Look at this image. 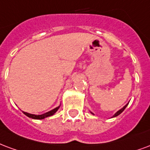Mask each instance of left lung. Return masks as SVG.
I'll list each match as a JSON object with an SVG mask.
<instances>
[{"mask_svg": "<svg viewBox=\"0 0 150 150\" xmlns=\"http://www.w3.org/2000/svg\"><path fill=\"white\" fill-rule=\"evenodd\" d=\"M128 104H129V103H127V104H126V105H125V106H123V107H122V109H120V110H117V111L116 112V113H115V115H113V116H112V117H117V115H120V114H121V113H122L123 110H124L126 109V106H128ZM90 112H91V113L92 115H95V114H93V113H92L91 111H90Z\"/></svg>", "mask_w": 150, "mask_h": 150, "instance_id": "1", "label": "left lung"}]
</instances>
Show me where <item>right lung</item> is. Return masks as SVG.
<instances>
[{"mask_svg": "<svg viewBox=\"0 0 150 150\" xmlns=\"http://www.w3.org/2000/svg\"><path fill=\"white\" fill-rule=\"evenodd\" d=\"M59 106H60V105L59 106H57V107H55V109L52 110H50V111L48 112H46V113H44L43 115H33V114H29V113H27V112H22L28 117H31V118H33V119H38V120H40V119H44V118H46V117H50V116H52L53 115H55V113H56V111H57L59 110Z\"/></svg>", "mask_w": 150, "mask_h": 150, "instance_id": "add662e5", "label": "right lung"}]
</instances>
